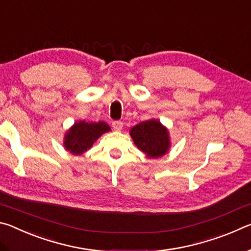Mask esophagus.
<instances>
[{
    "instance_id": "34e87169",
    "label": "esophagus",
    "mask_w": 251,
    "mask_h": 251,
    "mask_svg": "<svg viewBox=\"0 0 251 251\" xmlns=\"http://www.w3.org/2000/svg\"><path fill=\"white\" fill-rule=\"evenodd\" d=\"M112 126H113L114 130H116V131H121V130H122V128H123V123H122V122H120V121H115V122H113Z\"/></svg>"
}]
</instances>
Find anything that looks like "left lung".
Segmentation results:
<instances>
[{"label": "left lung", "mask_w": 251, "mask_h": 251, "mask_svg": "<svg viewBox=\"0 0 251 251\" xmlns=\"http://www.w3.org/2000/svg\"><path fill=\"white\" fill-rule=\"evenodd\" d=\"M129 135L135 146L145 152L148 158L164 156L171 148V137L167 127L155 118L134 126L129 130Z\"/></svg>", "instance_id": "left-lung-1"}]
</instances>
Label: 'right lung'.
<instances>
[{"label": "right lung", "mask_w": 251, "mask_h": 251, "mask_svg": "<svg viewBox=\"0 0 251 251\" xmlns=\"http://www.w3.org/2000/svg\"><path fill=\"white\" fill-rule=\"evenodd\" d=\"M109 130L110 127L105 122H75L74 125L66 130L63 145L71 154L82 155L92 148L93 144L101 135Z\"/></svg>", "instance_id": "1"}]
</instances>
